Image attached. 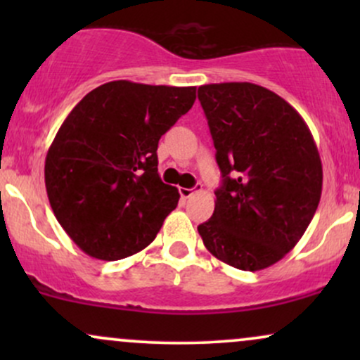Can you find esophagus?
I'll list each match as a JSON object with an SVG mask.
<instances>
[{
  "mask_svg": "<svg viewBox=\"0 0 360 360\" xmlns=\"http://www.w3.org/2000/svg\"><path fill=\"white\" fill-rule=\"evenodd\" d=\"M200 189H201V184H196L194 188H179V194L184 198V200H188V198H191L193 194L200 191Z\"/></svg>",
  "mask_w": 360,
  "mask_h": 360,
  "instance_id": "esophagus-1",
  "label": "esophagus"
}]
</instances>
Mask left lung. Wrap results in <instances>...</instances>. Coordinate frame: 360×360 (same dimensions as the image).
Returning <instances> with one entry per match:
<instances>
[{
  "mask_svg": "<svg viewBox=\"0 0 360 360\" xmlns=\"http://www.w3.org/2000/svg\"><path fill=\"white\" fill-rule=\"evenodd\" d=\"M198 100L223 177L212 218L198 232L221 262L266 269L298 243L320 203L315 140L298 111L262 86L205 84Z\"/></svg>",
  "mask_w": 360,
  "mask_h": 360,
  "instance_id": "left-lung-1",
  "label": "left lung"
}]
</instances>
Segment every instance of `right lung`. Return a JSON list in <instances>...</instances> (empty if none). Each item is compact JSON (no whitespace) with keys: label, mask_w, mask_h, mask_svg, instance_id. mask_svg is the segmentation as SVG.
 I'll list each match as a JSON object with an SVG mask.
<instances>
[{"label":"right lung","mask_w":360,"mask_h":360,"mask_svg":"<svg viewBox=\"0 0 360 360\" xmlns=\"http://www.w3.org/2000/svg\"><path fill=\"white\" fill-rule=\"evenodd\" d=\"M194 100V86L111 81L68 115L45 157V188L82 252L118 260L154 240L179 201L157 171V146Z\"/></svg>","instance_id":"1"}]
</instances>
